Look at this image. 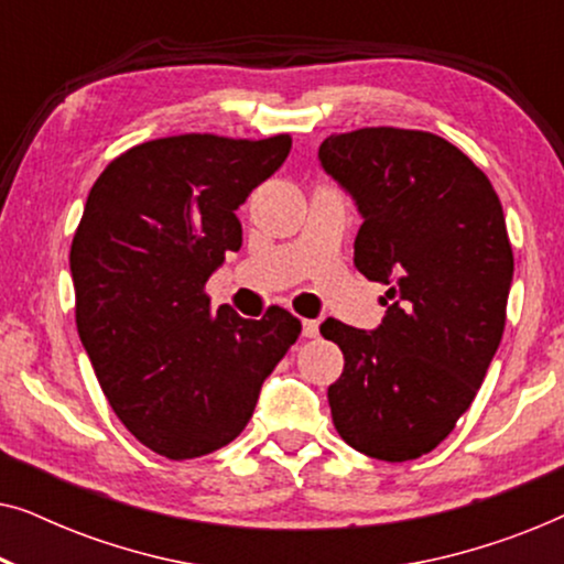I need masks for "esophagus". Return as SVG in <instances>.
Segmentation results:
<instances>
[{"label": "esophagus", "instance_id": "esophagus-1", "mask_svg": "<svg viewBox=\"0 0 564 564\" xmlns=\"http://www.w3.org/2000/svg\"><path fill=\"white\" fill-rule=\"evenodd\" d=\"M303 336L305 338L318 336V321H303Z\"/></svg>", "mask_w": 564, "mask_h": 564}]
</instances>
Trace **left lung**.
I'll return each instance as SVG.
<instances>
[{"label":"left lung","instance_id":"1","mask_svg":"<svg viewBox=\"0 0 564 564\" xmlns=\"http://www.w3.org/2000/svg\"><path fill=\"white\" fill-rule=\"evenodd\" d=\"M321 169L354 199V264L388 284L377 328L323 321L344 372L328 388L341 438L367 457L419 459L452 434L485 380L506 326L513 251L480 169L423 130L330 135Z\"/></svg>","mask_w":564,"mask_h":564}]
</instances>
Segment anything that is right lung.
Masks as SVG:
<instances>
[{"instance_id": "obj_1", "label": "right lung", "mask_w": 564, "mask_h": 564, "mask_svg": "<svg viewBox=\"0 0 564 564\" xmlns=\"http://www.w3.org/2000/svg\"><path fill=\"white\" fill-rule=\"evenodd\" d=\"M290 149V135L159 138L115 159L89 192L68 257L76 328L115 415L161 457L234 442L300 336L282 307L249 321L213 311L203 292L241 249L236 210Z\"/></svg>"}]
</instances>
